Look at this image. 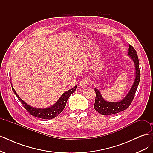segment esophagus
<instances>
[{
    "instance_id": "esophagus-1",
    "label": "esophagus",
    "mask_w": 153,
    "mask_h": 153,
    "mask_svg": "<svg viewBox=\"0 0 153 153\" xmlns=\"http://www.w3.org/2000/svg\"><path fill=\"white\" fill-rule=\"evenodd\" d=\"M90 83V80L88 78H84L80 82V87L82 88H84L87 87V85H89Z\"/></svg>"
}]
</instances>
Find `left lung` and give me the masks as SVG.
I'll use <instances>...</instances> for the list:
<instances>
[{
  "mask_svg": "<svg viewBox=\"0 0 153 153\" xmlns=\"http://www.w3.org/2000/svg\"><path fill=\"white\" fill-rule=\"evenodd\" d=\"M128 55L131 59L135 64V79H134L130 90L123 100L116 101V102H110V101H106L103 98L100 91L96 88H94L96 99L94 108L97 112L101 115H112L127 109L129 106L131 105L134 96H135L137 87L139 84L140 73L139 69V61H138L137 52L135 48L130 45H129Z\"/></svg>",
  "mask_w": 153,
  "mask_h": 153,
  "instance_id": "obj_1",
  "label": "left lung"
}]
</instances>
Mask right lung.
Segmentation results:
<instances>
[{
  "label": "right lung",
  "instance_id": "obj_1",
  "mask_svg": "<svg viewBox=\"0 0 153 153\" xmlns=\"http://www.w3.org/2000/svg\"><path fill=\"white\" fill-rule=\"evenodd\" d=\"M11 87H12L13 91L16 96L18 99L20 100L22 105L24 106V107L28 111L29 113H30V114L32 115V116L44 119H52L55 118V117H57L58 115H59L62 112L64 107L66 106L69 97L76 91L77 85H76L73 88H72L71 89L68 90V91L64 92V93L62 94V96L60 97L59 99L57 100V102L54 105L50 106V107L45 108H36V107H33V106H30L29 105L25 103V101L17 94L16 92L15 91L13 87V86Z\"/></svg>",
  "mask_w": 153,
  "mask_h": 153
}]
</instances>
